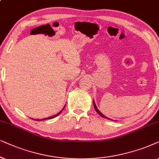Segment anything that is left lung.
<instances>
[{"instance_id": "obj_1", "label": "left lung", "mask_w": 159, "mask_h": 159, "mask_svg": "<svg viewBox=\"0 0 159 159\" xmlns=\"http://www.w3.org/2000/svg\"><path fill=\"white\" fill-rule=\"evenodd\" d=\"M93 103H94V109H95V111H97V113H98L99 116H102V117H103V118H106V119H108V120H112V119H111V118H108L105 117V116L104 115H103V114H102V113H100V112H99V110H98V109H97V106H96V105H95V103H94V101H93Z\"/></svg>"}]
</instances>
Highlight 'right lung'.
Masks as SVG:
<instances>
[{
    "label": "right lung",
    "mask_w": 159,
    "mask_h": 159,
    "mask_svg": "<svg viewBox=\"0 0 159 159\" xmlns=\"http://www.w3.org/2000/svg\"><path fill=\"white\" fill-rule=\"evenodd\" d=\"M63 109H64V108H63ZM63 109H62V110H63ZM61 112H62V111H60V113H57V115H55V116H51V117H48V118H43V119H34V120H44V119H51V118H54L56 117V116H57L59 115V114H60V113H61Z\"/></svg>",
    "instance_id": "add662e5"
}]
</instances>
